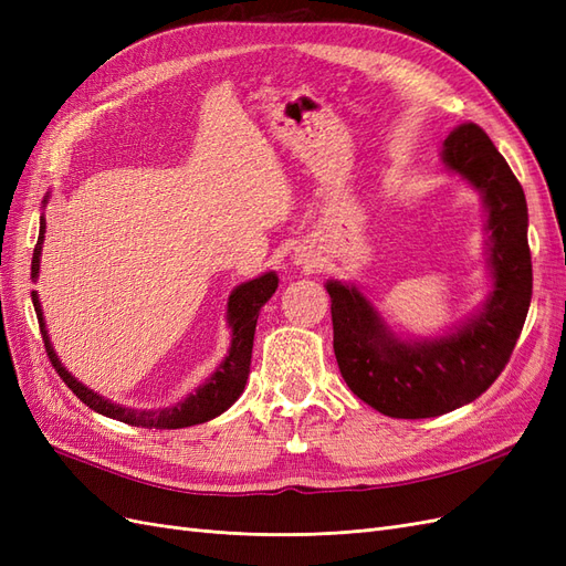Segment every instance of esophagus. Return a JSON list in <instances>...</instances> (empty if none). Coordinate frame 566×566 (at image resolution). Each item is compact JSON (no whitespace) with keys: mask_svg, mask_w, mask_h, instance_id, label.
I'll return each mask as SVG.
<instances>
[{"mask_svg":"<svg viewBox=\"0 0 566 566\" xmlns=\"http://www.w3.org/2000/svg\"><path fill=\"white\" fill-rule=\"evenodd\" d=\"M295 260L297 264H306V254H295Z\"/></svg>","mask_w":566,"mask_h":566,"instance_id":"esophagus-1","label":"esophagus"}]
</instances>
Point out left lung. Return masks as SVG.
<instances>
[{"label":"left lung","mask_w":566,"mask_h":566,"mask_svg":"<svg viewBox=\"0 0 566 566\" xmlns=\"http://www.w3.org/2000/svg\"><path fill=\"white\" fill-rule=\"evenodd\" d=\"M441 160L482 193L486 208L493 290L482 312L449 335L408 342L387 328L356 285H325L342 378L358 399L389 418H437L482 397L507 366L531 304L534 279L522 184L474 123L449 134Z\"/></svg>","instance_id":"left-lung-1"}]
</instances>
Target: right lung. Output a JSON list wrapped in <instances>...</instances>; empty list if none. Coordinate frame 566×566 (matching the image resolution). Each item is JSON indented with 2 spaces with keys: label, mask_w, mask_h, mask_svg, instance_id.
Masks as SVG:
<instances>
[{
  "label": "right lung",
  "mask_w": 566,
  "mask_h": 566,
  "mask_svg": "<svg viewBox=\"0 0 566 566\" xmlns=\"http://www.w3.org/2000/svg\"><path fill=\"white\" fill-rule=\"evenodd\" d=\"M44 229H46V224H44V214H42L40 238H38L35 252H32V269H30L32 279H38V273H40ZM276 287H279V276L273 271H269V273H264V276L241 283L233 290L229 297V310H227L229 325H231V349H229L227 358L219 364V368L210 375V378L205 380V385H200L193 394H188L184 401L169 406V408H158V410L125 408V406L113 403L104 397H98L96 391L77 382L73 375L63 368L54 347H51L38 293H32V304H35V314L40 321V331H42L49 361L61 375V380L73 389V394L82 403H87L101 416L127 422L134 427H146V430H179V427L200 424V422H208V420L221 416L238 397H241L245 389V382H248V375H250V358H252V339H254L256 318H260V310L269 302V297L276 293Z\"/></svg>",
  "instance_id": "add662e5"
}]
</instances>
